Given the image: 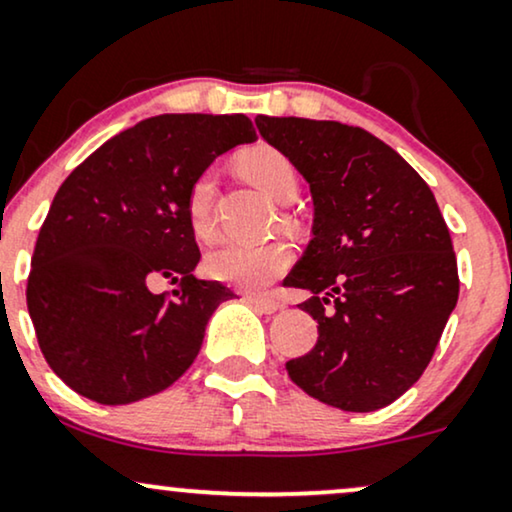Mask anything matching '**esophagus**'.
<instances>
[{
	"label": "esophagus",
	"mask_w": 512,
	"mask_h": 512,
	"mask_svg": "<svg viewBox=\"0 0 512 512\" xmlns=\"http://www.w3.org/2000/svg\"><path fill=\"white\" fill-rule=\"evenodd\" d=\"M245 300H248L252 307L262 314H274L276 309L281 307L276 300H271V297H262V295H245Z\"/></svg>",
	"instance_id": "34e87169"
}]
</instances>
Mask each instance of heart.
Returning <instances> with one entry per match:
<instances>
[{"instance_id":"heart-1","label":"heart","mask_w":512,"mask_h":512,"mask_svg":"<svg viewBox=\"0 0 512 512\" xmlns=\"http://www.w3.org/2000/svg\"><path fill=\"white\" fill-rule=\"evenodd\" d=\"M238 167L250 181L274 198L276 203H293L300 191L297 167L288 155L271 146H252L238 155ZM215 196H217V172L208 167L191 181L184 198V215L189 229L198 241H215ZM293 264V248L290 243L274 238V241L245 243L229 241L212 250L205 260V269L217 281L241 290H262L283 276Z\"/></svg>"}]
</instances>
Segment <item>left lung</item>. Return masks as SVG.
Returning <instances> with one entry per match:
<instances>
[{
	"label": "left lung",
	"mask_w": 512,
	"mask_h": 512,
	"mask_svg": "<svg viewBox=\"0 0 512 512\" xmlns=\"http://www.w3.org/2000/svg\"><path fill=\"white\" fill-rule=\"evenodd\" d=\"M257 129L309 181L314 238L286 278L312 297V352L290 359V380L342 411L399 399L428 368L458 302L449 229L430 186L361 127L269 118Z\"/></svg>",
	"instance_id": "1"
}]
</instances>
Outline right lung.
Here are the masks:
<instances>
[{"label": "right lung", "mask_w": 512, "mask_h": 512, "mask_svg": "<svg viewBox=\"0 0 512 512\" xmlns=\"http://www.w3.org/2000/svg\"><path fill=\"white\" fill-rule=\"evenodd\" d=\"M245 115H155L115 134L56 191L28 276V312L58 378L106 406L163 392L198 357L234 290L200 281L184 198L217 155L255 141ZM165 277L174 291L155 294Z\"/></svg>", "instance_id": "right-lung-1"}]
</instances>
